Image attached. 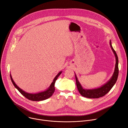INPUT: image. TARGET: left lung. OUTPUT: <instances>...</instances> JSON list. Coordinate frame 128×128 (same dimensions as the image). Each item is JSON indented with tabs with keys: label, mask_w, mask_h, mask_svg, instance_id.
Returning <instances> with one entry per match:
<instances>
[{
	"label": "left lung",
	"mask_w": 128,
	"mask_h": 128,
	"mask_svg": "<svg viewBox=\"0 0 128 128\" xmlns=\"http://www.w3.org/2000/svg\"><path fill=\"white\" fill-rule=\"evenodd\" d=\"M110 45L115 56L116 59V63L113 74H112L111 78L109 79L108 81H107V82H106L102 86L97 88L92 89L84 88H83V86H81V83L79 82L77 76H76V75L74 72L76 87H77L79 92L82 96L88 98H98L101 97H103L111 90V88H113V86H114V84L116 82L119 73L118 58L115 51L114 50L112 46L111 40H110Z\"/></svg>",
	"instance_id": "8db88e82"
}]
</instances>
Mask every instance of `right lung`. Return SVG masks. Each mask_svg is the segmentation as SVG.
<instances>
[{
	"label": "right lung",
	"instance_id": "add662e5",
	"mask_svg": "<svg viewBox=\"0 0 128 128\" xmlns=\"http://www.w3.org/2000/svg\"><path fill=\"white\" fill-rule=\"evenodd\" d=\"M62 72V71L60 72L57 75L54 77V79L52 83H51L50 85V86L47 89L44 91H42L40 92H36V93H29L26 92L25 91L23 90H22L18 86H17L16 84L15 83L14 80H13V78L12 77L11 74H10V78L13 84L14 85V86L15 88L18 90L26 98H27L30 100L32 101H42V100H46L51 96H52L53 95L54 92L55 88H54V84L56 83V80H57L58 78V76L61 74Z\"/></svg>",
	"mask_w": 128,
	"mask_h": 128
}]
</instances>
